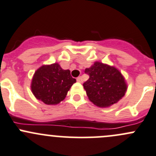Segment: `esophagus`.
Masks as SVG:
<instances>
[{"instance_id": "1", "label": "esophagus", "mask_w": 156, "mask_h": 156, "mask_svg": "<svg viewBox=\"0 0 156 156\" xmlns=\"http://www.w3.org/2000/svg\"><path fill=\"white\" fill-rule=\"evenodd\" d=\"M77 81H78V82H80V83H82V81H83L82 77L81 76L78 77V78H77Z\"/></svg>"}]
</instances>
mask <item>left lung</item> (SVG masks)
Wrapping results in <instances>:
<instances>
[{
	"label": "left lung",
	"instance_id": "1",
	"mask_svg": "<svg viewBox=\"0 0 156 156\" xmlns=\"http://www.w3.org/2000/svg\"><path fill=\"white\" fill-rule=\"evenodd\" d=\"M89 79L83 84L89 100L96 106L107 107L125 96L127 90L125 78L115 67L96 62L84 71Z\"/></svg>",
	"mask_w": 156,
	"mask_h": 156
}]
</instances>
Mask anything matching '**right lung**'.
Instances as JSON below:
<instances>
[{"label":"right lung","mask_w":156,"mask_h":156,"mask_svg":"<svg viewBox=\"0 0 156 156\" xmlns=\"http://www.w3.org/2000/svg\"><path fill=\"white\" fill-rule=\"evenodd\" d=\"M76 79L69 69L64 70L58 63L40 67L33 76L31 91L34 97L48 105H55L65 99Z\"/></svg>","instance_id":"1"}]
</instances>
